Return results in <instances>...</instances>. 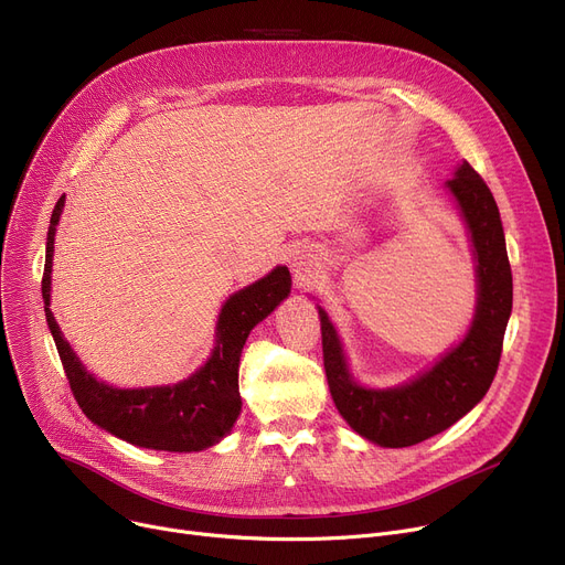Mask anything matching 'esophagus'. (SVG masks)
I'll use <instances>...</instances> for the list:
<instances>
[{
  "mask_svg": "<svg viewBox=\"0 0 565 565\" xmlns=\"http://www.w3.org/2000/svg\"><path fill=\"white\" fill-rule=\"evenodd\" d=\"M288 263L292 267V273L298 279H305L309 273H311V260H309V254H305L302 249H295L288 254Z\"/></svg>",
  "mask_w": 565,
  "mask_h": 565,
  "instance_id": "34e87169",
  "label": "esophagus"
}]
</instances>
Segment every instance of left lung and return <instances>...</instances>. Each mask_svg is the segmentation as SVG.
<instances>
[{"mask_svg": "<svg viewBox=\"0 0 565 565\" xmlns=\"http://www.w3.org/2000/svg\"><path fill=\"white\" fill-rule=\"evenodd\" d=\"M467 228L477 279V307L465 337L441 358L394 387H366L352 375L341 337L328 311L318 307L322 360L330 394L345 424L384 449L419 444L462 419L488 394L503 332L513 309V275L499 207L483 178L462 160L447 181Z\"/></svg>", "mask_w": 565, "mask_h": 565, "instance_id": "1", "label": "left lung"}]
</instances>
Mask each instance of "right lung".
I'll return each mask as SVG.
<instances>
[{"instance_id":"obj_1","label":"right lung","mask_w":565,"mask_h":565,"mask_svg":"<svg viewBox=\"0 0 565 565\" xmlns=\"http://www.w3.org/2000/svg\"><path fill=\"white\" fill-rule=\"evenodd\" d=\"M64 203L66 196L58 199L50 217L41 290L50 334L86 419L141 449L190 454L215 447L241 417L243 401L237 390V366H241L245 341L256 324L290 295L292 281L288 267L277 265L258 281L228 295L215 324L211 358L190 377L175 384H158V387H114L86 371L50 309L54 233L62 220Z\"/></svg>"}]
</instances>
